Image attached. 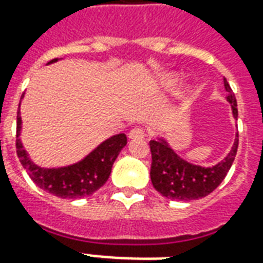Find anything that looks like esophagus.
<instances>
[{"label": "esophagus", "mask_w": 263, "mask_h": 263, "mask_svg": "<svg viewBox=\"0 0 263 263\" xmlns=\"http://www.w3.org/2000/svg\"><path fill=\"white\" fill-rule=\"evenodd\" d=\"M128 137L131 138V139H143V138L146 137V134H145V129H142V128H134L128 134Z\"/></svg>", "instance_id": "esophagus-1"}]
</instances>
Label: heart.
<instances>
[{
    "label": "heart",
    "instance_id": "heart-1",
    "mask_svg": "<svg viewBox=\"0 0 263 263\" xmlns=\"http://www.w3.org/2000/svg\"><path fill=\"white\" fill-rule=\"evenodd\" d=\"M177 83V79H171V80H169V84H176Z\"/></svg>",
    "mask_w": 263,
    "mask_h": 263
}]
</instances>
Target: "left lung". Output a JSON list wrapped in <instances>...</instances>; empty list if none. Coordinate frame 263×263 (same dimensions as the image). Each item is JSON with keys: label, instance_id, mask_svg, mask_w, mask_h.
Returning <instances> with one entry per match:
<instances>
[{"label": "left lung", "instance_id": "left-lung-1", "mask_svg": "<svg viewBox=\"0 0 263 263\" xmlns=\"http://www.w3.org/2000/svg\"><path fill=\"white\" fill-rule=\"evenodd\" d=\"M224 87L228 91L227 101L231 104L234 118H237V100L227 79H224ZM149 146L152 154L151 180L154 187L166 198L190 201L205 197L226 179L237 155L238 134L231 152L227 155L226 159L211 167H201L186 162L167 145L165 139H154L149 142Z\"/></svg>", "mask_w": 263, "mask_h": 263}]
</instances>
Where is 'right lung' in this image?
<instances>
[{"label": "right lung", "instance_id": "right-lung-1", "mask_svg": "<svg viewBox=\"0 0 263 263\" xmlns=\"http://www.w3.org/2000/svg\"><path fill=\"white\" fill-rule=\"evenodd\" d=\"M58 59L49 62L54 63ZM24 97V96H22ZM21 105V103H20ZM21 114L16 115V155L20 162L25 167L33 183L48 193L60 198H83L91 196L98 189L103 187L108 180L111 167L114 165L121 149L126 145L125 134H118L100 143L91 154L74 165L58 167V169H43L35 165L26 151L22 146L21 135Z\"/></svg>", "mask_w": 263, "mask_h": 263}]
</instances>
